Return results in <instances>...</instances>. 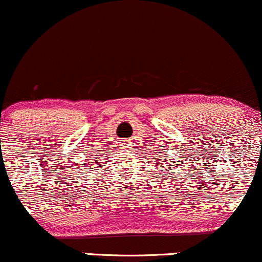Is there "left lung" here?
I'll list each match as a JSON object with an SVG mask.
<instances>
[{
    "label": "left lung",
    "instance_id": "8db88e82",
    "mask_svg": "<svg viewBox=\"0 0 262 262\" xmlns=\"http://www.w3.org/2000/svg\"><path fill=\"white\" fill-rule=\"evenodd\" d=\"M167 159H169V158H165L164 159V160H162L161 162H162V166H160L161 167V171H169V167H171V170H172V166H173V165H172V161H169V160H167ZM165 165V167H163V165Z\"/></svg>",
    "mask_w": 262,
    "mask_h": 262
}]
</instances>
